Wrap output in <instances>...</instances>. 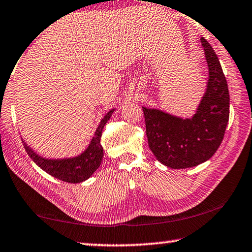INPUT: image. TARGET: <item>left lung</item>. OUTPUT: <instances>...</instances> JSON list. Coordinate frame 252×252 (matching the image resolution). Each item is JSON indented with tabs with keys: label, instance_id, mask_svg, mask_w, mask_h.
<instances>
[{
	"label": "left lung",
	"instance_id": "obj_1",
	"mask_svg": "<svg viewBox=\"0 0 252 252\" xmlns=\"http://www.w3.org/2000/svg\"><path fill=\"white\" fill-rule=\"evenodd\" d=\"M208 64L206 91L191 118L143 108L149 147L158 161L173 169L198 166L215 155L229 117V93L220 60L201 37Z\"/></svg>",
	"mask_w": 252,
	"mask_h": 252
}]
</instances>
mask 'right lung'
Here are the masks:
<instances>
[{"instance_id": "right-lung-1", "label": "right lung", "mask_w": 252, "mask_h": 252, "mask_svg": "<svg viewBox=\"0 0 252 252\" xmlns=\"http://www.w3.org/2000/svg\"><path fill=\"white\" fill-rule=\"evenodd\" d=\"M115 110L116 109H111L101 119L89 147L81 155L61 159L44 158L32 150L23 140L25 150L27 151L28 156L31 157L36 165L41 167L45 173L58 178V180L67 182V183H81V182L89 180L99 168L102 162V158H103V148L101 145L102 130H103V127L108 123V120L111 118Z\"/></svg>"}]
</instances>
